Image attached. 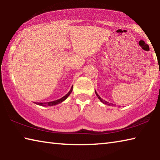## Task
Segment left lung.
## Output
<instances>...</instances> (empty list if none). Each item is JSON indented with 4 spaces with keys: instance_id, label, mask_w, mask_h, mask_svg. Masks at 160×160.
Listing matches in <instances>:
<instances>
[{
    "instance_id": "obj_1",
    "label": "left lung",
    "mask_w": 160,
    "mask_h": 160,
    "mask_svg": "<svg viewBox=\"0 0 160 160\" xmlns=\"http://www.w3.org/2000/svg\"><path fill=\"white\" fill-rule=\"evenodd\" d=\"M95 94H96V95H97V97H98V99L100 100V101H101V102H102L103 104H107V105H109V106H110L111 104H111V103H109V102H107V101H105V100H104V99H102L101 97H100L99 96V94H97V92H96V90H95Z\"/></svg>"
}]
</instances>
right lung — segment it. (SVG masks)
<instances>
[{
  "instance_id": "add662e5",
  "label": "right lung",
  "mask_w": 160,
  "mask_h": 160,
  "mask_svg": "<svg viewBox=\"0 0 160 160\" xmlns=\"http://www.w3.org/2000/svg\"><path fill=\"white\" fill-rule=\"evenodd\" d=\"M72 87L71 88V89H70V91L68 92V94H66V95H65L64 97H62V98L59 99H57V100H55V101H53V102H44V103H35V104H37V105H40V106H42V107H51V106H55V105L56 104H60V103L63 102V101H65L68 97V96L70 94V93L72 92Z\"/></svg>"
}]
</instances>
